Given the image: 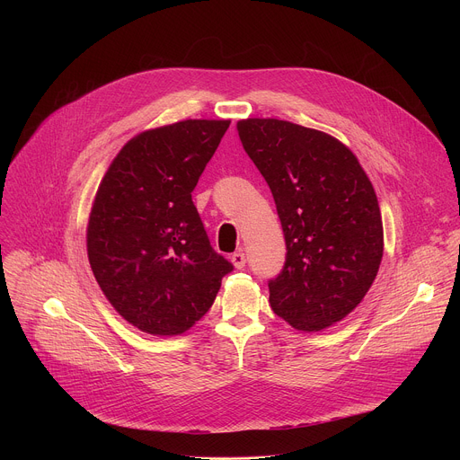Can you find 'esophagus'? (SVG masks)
I'll list each match as a JSON object with an SVG mask.
<instances>
[{
  "mask_svg": "<svg viewBox=\"0 0 460 460\" xmlns=\"http://www.w3.org/2000/svg\"><path fill=\"white\" fill-rule=\"evenodd\" d=\"M231 261H233V266H234L236 270L245 268V252H243V251L233 252V254H231Z\"/></svg>",
  "mask_w": 460,
  "mask_h": 460,
  "instance_id": "esophagus-1",
  "label": "esophagus"
}]
</instances>
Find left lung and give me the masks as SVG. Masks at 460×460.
Here are the masks:
<instances>
[{
  "label": "left lung",
  "mask_w": 460,
  "mask_h": 460,
  "mask_svg": "<svg viewBox=\"0 0 460 460\" xmlns=\"http://www.w3.org/2000/svg\"><path fill=\"white\" fill-rule=\"evenodd\" d=\"M249 158L268 181L286 238L282 271L270 280L275 314L300 332L348 316L369 291L384 234L375 189L333 137L291 121H238Z\"/></svg>",
  "instance_id": "8db88e82"
}]
</instances>
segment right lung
<instances>
[{
	"label": "right lung",
	"mask_w": 460,
	"mask_h": 460,
	"mask_svg": "<svg viewBox=\"0 0 460 460\" xmlns=\"http://www.w3.org/2000/svg\"><path fill=\"white\" fill-rule=\"evenodd\" d=\"M229 119H185L123 146L91 211L87 252L112 307L149 335H180L234 268L209 242L192 189Z\"/></svg>",
	"instance_id": "add662e5"
}]
</instances>
